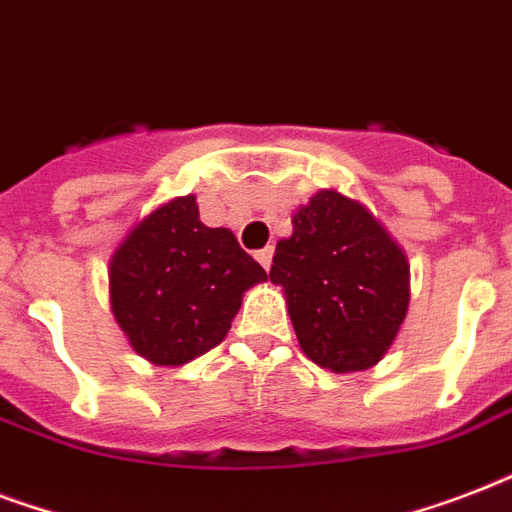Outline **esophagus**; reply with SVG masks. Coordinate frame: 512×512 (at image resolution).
<instances>
[{"mask_svg":"<svg viewBox=\"0 0 512 512\" xmlns=\"http://www.w3.org/2000/svg\"><path fill=\"white\" fill-rule=\"evenodd\" d=\"M255 257H257V263L263 265L265 271H268V268H271V263H273V247L260 249V252H255Z\"/></svg>","mask_w":512,"mask_h":512,"instance_id":"esophagus-1","label":"esophagus"}]
</instances>
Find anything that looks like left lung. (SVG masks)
<instances>
[{
  "label": "left lung",
  "instance_id": "8db88e82",
  "mask_svg": "<svg viewBox=\"0 0 512 512\" xmlns=\"http://www.w3.org/2000/svg\"><path fill=\"white\" fill-rule=\"evenodd\" d=\"M271 281L287 292L305 356L332 372H361L385 356L409 308V263L369 209L316 193L276 244Z\"/></svg>",
  "mask_w": 512,
  "mask_h": 512
}]
</instances>
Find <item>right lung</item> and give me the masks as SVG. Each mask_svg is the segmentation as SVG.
I'll return each instance as SVG.
<instances>
[{
  "label": "right lung",
  "instance_id": "obj_1",
  "mask_svg": "<svg viewBox=\"0 0 512 512\" xmlns=\"http://www.w3.org/2000/svg\"><path fill=\"white\" fill-rule=\"evenodd\" d=\"M111 308L140 356L188 364L231 329L241 295L268 279L225 228L199 220L193 196L148 215L111 257Z\"/></svg>",
  "mask_w": 512,
  "mask_h": 512
}]
</instances>
